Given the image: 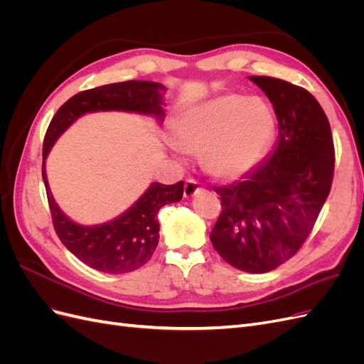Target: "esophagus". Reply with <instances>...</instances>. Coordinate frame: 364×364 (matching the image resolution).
Here are the masks:
<instances>
[{
  "mask_svg": "<svg viewBox=\"0 0 364 364\" xmlns=\"http://www.w3.org/2000/svg\"><path fill=\"white\" fill-rule=\"evenodd\" d=\"M200 191V185L196 179H188L183 185V196L188 199V197H193L196 193Z\"/></svg>",
  "mask_w": 364,
  "mask_h": 364,
  "instance_id": "obj_1",
  "label": "esophagus"
}]
</instances>
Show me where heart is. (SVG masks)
I'll use <instances>...</instances> for the list:
<instances>
[{"instance_id": "1", "label": "heart", "mask_w": 364, "mask_h": 364, "mask_svg": "<svg viewBox=\"0 0 364 364\" xmlns=\"http://www.w3.org/2000/svg\"><path fill=\"white\" fill-rule=\"evenodd\" d=\"M277 119L266 102L237 94L218 95L181 115L174 146L202 155L205 170L220 181L243 178L269 150Z\"/></svg>"}]
</instances>
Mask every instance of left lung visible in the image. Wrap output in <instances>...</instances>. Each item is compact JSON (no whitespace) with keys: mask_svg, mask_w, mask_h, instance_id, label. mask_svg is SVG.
I'll return each mask as SVG.
<instances>
[{"mask_svg":"<svg viewBox=\"0 0 364 364\" xmlns=\"http://www.w3.org/2000/svg\"><path fill=\"white\" fill-rule=\"evenodd\" d=\"M249 79L278 118L274 150L245 181L215 186L222 199L214 249L230 266L266 273L296 255L331 190L334 142L322 106L301 86L267 75Z\"/></svg>","mask_w":364,"mask_h":364,"instance_id":"8db88e82","label":"left lung"}]
</instances>
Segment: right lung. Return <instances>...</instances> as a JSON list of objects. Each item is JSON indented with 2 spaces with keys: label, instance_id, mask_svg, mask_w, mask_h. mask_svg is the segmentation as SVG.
Here are the masks:
<instances>
[{
  "label": "right lung",
  "instance_id": "1",
  "mask_svg": "<svg viewBox=\"0 0 364 364\" xmlns=\"http://www.w3.org/2000/svg\"><path fill=\"white\" fill-rule=\"evenodd\" d=\"M165 87L156 82L129 80L94 87L75 94L59 107L53 117L43 139L42 179L46 183L53 226L63 246L86 266L105 273L134 272L151 258L159 241V209L179 202L183 182L174 185L151 183L149 190L124 214L112 222L95 226H82L65 215L50 191L46 159L56 139L74 121L86 112L124 111L151 115L162 121Z\"/></svg>",
  "mask_w": 364,
  "mask_h": 364
}]
</instances>
